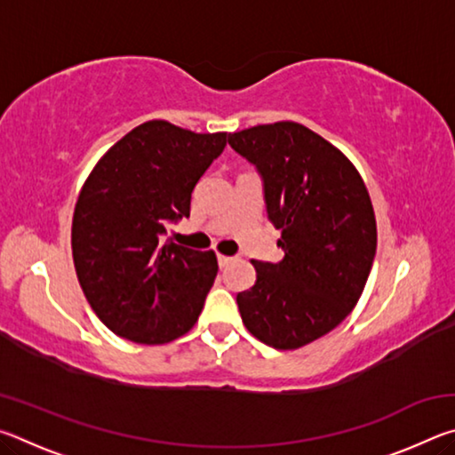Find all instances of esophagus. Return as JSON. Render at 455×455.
<instances>
[{
    "label": "esophagus",
    "instance_id": "1",
    "mask_svg": "<svg viewBox=\"0 0 455 455\" xmlns=\"http://www.w3.org/2000/svg\"><path fill=\"white\" fill-rule=\"evenodd\" d=\"M235 260V257H227V255H219V265H220V268H225V267H228L230 263H233Z\"/></svg>",
    "mask_w": 455,
    "mask_h": 455
}]
</instances>
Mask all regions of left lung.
Masks as SVG:
<instances>
[{
	"instance_id": "1",
	"label": "left lung",
	"mask_w": 455,
	"mask_h": 455,
	"mask_svg": "<svg viewBox=\"0 0 455 455\" xmlns=\"http://www.w3.org/2000/svg\"><path fill=\"white\" fill-rule=\"evenodd\" d=\"M257 166L279 263L252 260L257 281L236 295L244 327L275 349H299L333 331L357 305L377 249L373 204L341 150L297 122L228 134Z\"/></svg>"
}]
</instances>
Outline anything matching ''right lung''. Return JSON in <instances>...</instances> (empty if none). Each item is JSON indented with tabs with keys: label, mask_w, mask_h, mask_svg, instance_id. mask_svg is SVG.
Here are the masks:
<instances>
[{
	"label": "right lung",
	"mask_w": 455,
	"mask_h": 455,
	"mask_svg": "<svg viewBox=\"0 0 455 455\" xmlns=\"http://www.w3.org/2000/svg\"><path fill=\"white\" fill-rule=\"evenodd\" d=\"M225 146L227 132L150 120L114 144L84 182L72 220L74 267L112 333L163 345L195 327L219 273L217 255L164 235L188 217L192 190Z\"/></svg>",
	"instance_id": "obj_1"
}]
</instances>
